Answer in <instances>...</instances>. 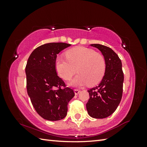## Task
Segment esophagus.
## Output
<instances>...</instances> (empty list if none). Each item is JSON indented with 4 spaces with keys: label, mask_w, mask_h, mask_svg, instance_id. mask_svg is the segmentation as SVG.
<instances>
[{
    "label": "esophagus",
    "mask_w": 147,
    "mask_h": 147,
    "mask_svg": "<svg viewBox=\"0 0 147 147\" xmlns=\"http://www.w3.org/2000/svg\"><path fill=\"white\" fill-rule=\"evenodd\" d=\"M74 91V93H75V94H78L80 93V90H79V89H75Z\"/></svg>",
    "instance_id": "esophagus-1"
}]
</instances>
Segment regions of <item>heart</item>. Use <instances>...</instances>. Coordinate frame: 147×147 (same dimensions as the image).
Masks as SVG:
<instances>
[{
  "label": "heart",
  "instance_id": "obj_1",
  "mask_svg": "<svg viewBox=\"0 0 147 147\" xmlns=\"http://www.w3.org/2000/svg\"><path fill=\"white\" fill-rule=\"evenodd\" d=\"M65 56L57 57L55 67L59 76L65 80H69L77 70L78 74L71 82L72 86H95L103 78L106 62L102 54L86 47H76L67 51Z\"/></svg>",
  "mask_w": 147,
  "mask_h": 147
}]
</instances>
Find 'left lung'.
Instances as JSON below:
<instances>
[{
  "mask_svg": "<svg viewBox=\"0 0 147 147\" xmlns=\"http://www.w3.org/2000/svg\"><path fill=\"white\" fill-rule=\"evenodd\" d=\"M100 51L106 62L105 74L98 86L89 89L86 104L88 114L96 119L108 117L116 110L123 96L124 74L122 63L112 49L100 44H91Z\"/></svg>",
  "mask_w": 147,
  "mask_h": 147,
  "instance_id": "8db88e82",
  "label": "left lung"
}]
</instances>
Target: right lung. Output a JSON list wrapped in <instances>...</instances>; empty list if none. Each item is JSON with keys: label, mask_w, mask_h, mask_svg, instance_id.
Returning a JSON list of instances; mask_svg holds the SVG:
<instances>
[{"label": "right lung", "mask_w": 147, "mask_h": 147, "mask_svg": "<svg viewBox=\"0 0 147 147\" xmlns=\"http://www.w3.org/2000/svg\"><path fill=\"white\" fill-rule=\"evenodd\" d=\"M69 46L65 43L42 45L32 52L27 61V92L37 113L46 120L65 117L69 102L74 96L73 89L58 76L55 67L57 54Z\"/></svg>", "instance_id": "add662e5"}]
</instances>
